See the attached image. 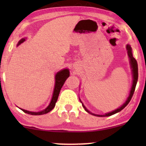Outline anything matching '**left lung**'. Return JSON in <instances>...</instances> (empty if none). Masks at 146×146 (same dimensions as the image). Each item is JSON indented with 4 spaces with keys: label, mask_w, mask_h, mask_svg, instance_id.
Wrapping results in <instances>:
<instances>
[{
    "label": "left lung",
    "mask_w": 146,
    "mask_h": 146,
    "mask_svg": "<svg viewBox=\"0 0 146 146\" xmlns=\"http://www.w3.org/2000/svg\"><path fill=\"white\" fill-rule=\"evenodd\" d=\"M126 50H127V54H128V56H129V62H130L131 71H132V74H133L132 86H131L130 93H129V95L128 98H127V100L125 101V102L121 106V107H119V108L115 110L111 111V112L106 113V114H104V115H98V114H95V113H92L89 110H88L84 106V105L83 104L82 102V101L80 100H80L82 104V106L84 107V108L85 110L88 113H91V114H92L94 115H96V116H99V117L110 116V115L115 114V113H116L117 112H119V111H120L121 110H122L126 106L127 104H128L129 102H130L131 98H132V96H133V93H134L135 88V86H136V84H137V78H138V68H137V63L136 60H135L134 58L133 57L132 50H131V48L130 46V45L127 44Z\"/></svg>",
    "instance_id": "8db88e82"
}]
</instances>
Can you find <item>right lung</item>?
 I'll list each match as a JSON object with an SVG mask.
<instances>
[{
  "label": "right lung",
  "instance_id": "right-lung-1",
  "mask_svg": "<svg viewBox=\"0 0 146 146\" xmlns=\"http://www.w3.org/2000/svg\"><path fill=\"white\" fill-rule=\"evenodd\" d=\"M25 41V38H22L21 40H19L18 42L17 46L21 44V43H23V42ZM70 76V72L68 69H63L62 70L59 71L58 72L56 73V74L55 76V86H54V89L53 92V95L52 100L50 102V104L48 106L47 108L46 109L42 111H38V112H34V111H30L28 110H25L21 109V110H23L25 113H27L28 114L34 115H42L47 113L49 111H50L54 108L56 105V102H57L58 98L60 92L62 87V86L64 84L65 81L66 80V79Z\"/></svg>",
  "mask_w": 146,
  "mask_h": 146
}]
</instances>
